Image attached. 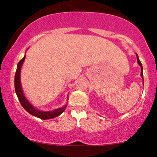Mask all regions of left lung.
I'll use <instances>...</instances> for the list:
<instances>
[{
  "label": "left lung",
  "mask_w": 157,
  "mask_h": 157,
  "mask_svg": "<svg viewBox=\"0 0 157 157\" xmlns=\"http://www.w3.org/2000/svg\"><path fill=\"white\" fill-rule=\"evenodd\" d=\"M136 60H137V63H138L139 66H140V68H141V74H140V75H141V77H142V80H143V68H142V66L141 62H140V59H139L138 55H137V54H136ZM142 83H143V85H144V80L142 81Z\"/></svg>",
  "instance_id": "8db88e82"
}]
</instances>
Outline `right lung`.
<instances>
[{
    "label": "right lung",
    "instance_id": "add662e5",
    "mask_svg": "<svg viewBox=\"0 0 157 157\" xmlns=\"http://www.w3.org/2000/svg\"><path fill=\"white\" fill-rule=\"evenodd\" d=\"M25 57H26V54H25L24 57L23 59L20 60V62L17 63V70H16V73L15 75V89L16 94H17V98H18L20 102H21V105L24 109L27 112H29L32 116H35L36 117H38L41 120H48V119L55 118L56 117H58L66 109L67 105H65L63 107L59 108V109H56L53 111H40V110L36 109L35 106L32 105V104L25 97L24 94H23L22 86H21V68H22L23 63L25 60ZM67 99L68 97L67 96Z\"/></svg>",
    "mask_w": 157,
    "mask_h": 157
}]
</instances>
